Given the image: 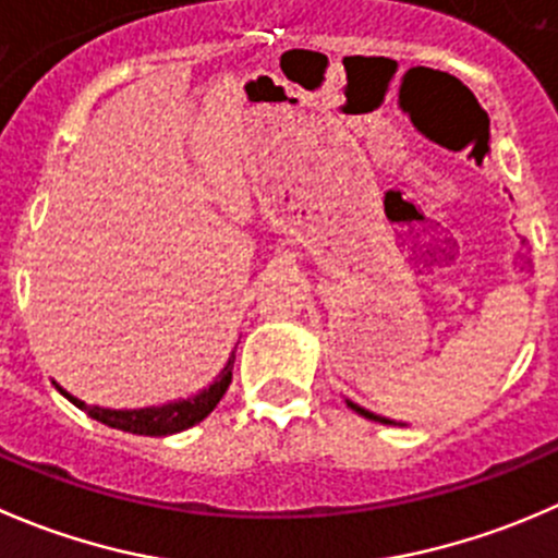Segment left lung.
I'll list each match as a JSON object with an SVG mask.
<instances>
[{
	"mask_svg": "<svg viewBox=\"0 0 558 558\" xmlns=\"http://www.w3.org/2000/svg\"><path fill=\"white\" fill-rule=\"evenodd\" d=\"M345 403H349V405H351V409H354V411H356V414H362V416H365V420H373V423H381V425H400V423H392V420H387V416H378V414H373V411L362 409V405L351 403V400H345Z\"/></svg>",
	"mask_w": 558,
	"mask_h": 558,
	"instance_id": "1",
	"label": "left lung"
}]
</instances>
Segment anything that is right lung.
<instances>
[{
    "mask_svg": "<svg viewBox=\"0 0 558 558\" xmlns=\"http://www.w3.org/2000/svg\"><path fill=\"white\" fill-rule=\"evenodd\" d=\"M234 351H231L229 362L223 365V371L218 373L213 384L202 392L191 395V398H180V400H169L163 405H147V409H102V405H89L84 400L73 398L68 389L59 387L53 381V387L64 395L73 405H78L81 411L97 420V423L108 425V428L124 430V434H135V436H171L180 434V430L193 428L209 416V411L220 403V398L226 395L231 384V371H234Z\"/></svg>",
    "mask_w": 558,
    "mask_h": 558,
    "instance_id": "right-lung-1",
    "label": "right lung"
}]
</instances>
